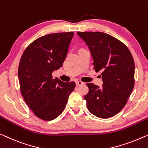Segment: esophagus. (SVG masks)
<instances>
[{
	"label": "esophagus",
	"instance_id": "1",
	"mask_svg": "<svg viewBox=\"0 0 148 148\" xmlns=\"http://www.w3.org/2000/svg\"><path fill=\"white\" fill-rule=\"evenodd\" d=\"M83 82H81V81H77V82H76V85L77 86H80V85H82L83 84Z\"/></svg>",
	"mask_w": 148,
	"mask_h": 148
}]
</instances>
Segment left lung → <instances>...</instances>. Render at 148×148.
I'll use <instances>...</instances> for the list:
<instances>
[{
  "label": "left lung",
  "mask_w": 148,
  "mask_h": 148,
  "mask_svg": "<svg viewBox=\"0 0 148 148\" xmlns=\"http://www.w3.org/2000/svg\"><path fill=\"white\" fill-rule=\"evenodd\" d=\"M88 46L94 69L102 75V88L88 83L84 96L90 113L109 118L119 113L127 102L134 86L135 64L128 48L111 35L101 32H77Z\"/></svg>",
  "instance_id": "obj_1"
}]
</instances>
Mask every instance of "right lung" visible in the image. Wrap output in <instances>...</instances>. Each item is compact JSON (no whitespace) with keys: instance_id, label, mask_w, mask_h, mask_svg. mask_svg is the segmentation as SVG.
I'll list each match as a JSON object with an SVG mask.
<instances>
[{"instance_id":"add662e5","label":"right lung","mask_w":148,"mask_h":148,"mask_svg":"<svg viewBox=\"0 0 148 148\" xmlns=\"http://www.w3.org/2000/svg\"><path fill=\"white\" fill-rule=\"evenodd\" d=\"M74 32L49 34L33 41L24 51L18 70L20 88L28 107L38 118L50 121L60 115L74 90V82L53 78L62 66Z\"/></svg>"}]
</instances>
